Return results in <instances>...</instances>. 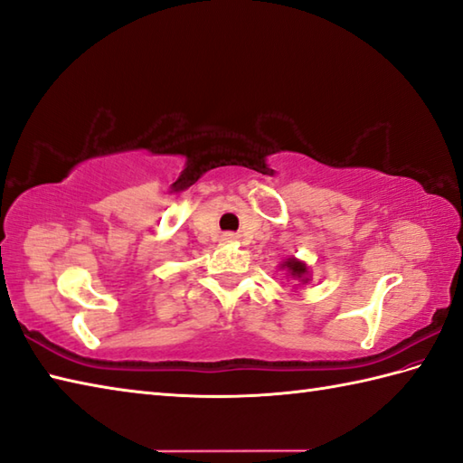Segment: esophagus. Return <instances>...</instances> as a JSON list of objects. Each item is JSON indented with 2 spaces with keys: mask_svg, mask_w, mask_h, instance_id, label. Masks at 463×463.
<instances>
[{
  "mask_svg": "<svg viewBox=\"0 0 463 463\" xmlns=\"http://www.w3.org/2000/svg\"><path fill=\"white\" fill-rule=\"evenodd\" d=\"M222 241H224V242H234V241H237V234L226 232V234H222Z\"/></svg>",
  "mask_w": 463,
  "mask_h": 463,
  "instance_id": "obj_1",
  "label": "esophagus"
}]
</instances>
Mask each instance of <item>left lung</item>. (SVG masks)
<instances>
[{"label":"left lung","mask_w":463,"mask_h":463,"mask_svg":"<svg viewBox=\"0 0 463 463\" xmlns=\"http://www.w3.org/2000/svg\"><path fill=\"white\" fill-rule=\"evenodd\" d=\"M279 269L285 270L287 279H291L293 283H297L295 287L307 285V283H309V280H311V269L307 267L305 260H298V259H295V257H288V259L280 260Z\"/></svg>","instance_id":"1"}]
</instances>
